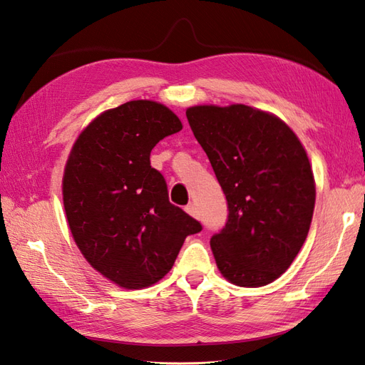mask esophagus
Here are the masks:
<instances>
[{"label":"esophagus","mask_w":365,"mask_h":365,"mask_svg":"<svg viewBox=\"0 0 365 365\" xmlns=\"http://www.w3.org/2000/svg\"><path fill=\"white\" fill-rule=\"evenodd\" d=\"M185 211H186V213H188L190 216H192L194 219H199V213H197V208H196V207H194V205H188V207H186V208H185Z\"/></svg>","instance_id":"1"}]
</instances>
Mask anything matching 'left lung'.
Returning a JSON list of instances; mask_svg holds the SVG:
<instances>
[{"label": "left lung", "mask_w": 365, "mask_h": 365, "mask_svg": "<svg viewBox=\"0 0 365 365\" xmlns=\"http://www.w3.org/2000/svg\"><path fill=\"white\" fill-rule=\"evenodd\" d=\"M186 118L228 203L210 241L232 284L259 287L282 277L307 240L316 182L307 150L282 118L244 104L192 106Z\"/></svg>", "instance_id": "1"}]
</instances>
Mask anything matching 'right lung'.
<instances>
[{
	"instance_id": "add662e5",
	"label": "right lung",
	"mask_w": 365,
	"mask_h": 365,
	"mask_svg": "<svg viewBox=\"0 0 365 365\" xmlns=\"http://www.w3.org/2000/svg\"><path fill=\"white\" fill-rule=\"evenodd\" d=\"M171 108L149 99L99 113L76 138L62 196L73 240L88 264L123 289L160 282L185 238L202 225L168 199L150 150L182 130Z\"/></svg>"
}]
</instances>
